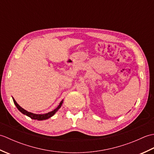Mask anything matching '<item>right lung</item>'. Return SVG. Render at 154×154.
<instances>
[{"instance_id":"right-lung-1","label":"right lung","mask_w":154,"mask_h":154,"mask_svg":"<svg viewBox=\"0 0 154 154\" xmlns=\"http://www.w3.org/2000/svg\"><path fill=\"white\" fill-rule=\"evenodd\" d=\"M12 99H13V101H14V103L15 104L16 106L17 107V109L20 111V112L22 114H25V115H26V116H29L30 118H31L32 119L38 120H46V119H49V118H50L53 115H54V114L57 112V110L61 107L62 103H63V100H62L61 102L60 103V104H59V106L57 107V109H55L54 110L51 111V112H50L46 113V114H34V113H32V112H28L27 110H26L24 109H22V108L21 106H20L18 105V104L16 102V100H14V98H12Z\"/></svg>"}]
</instances>
